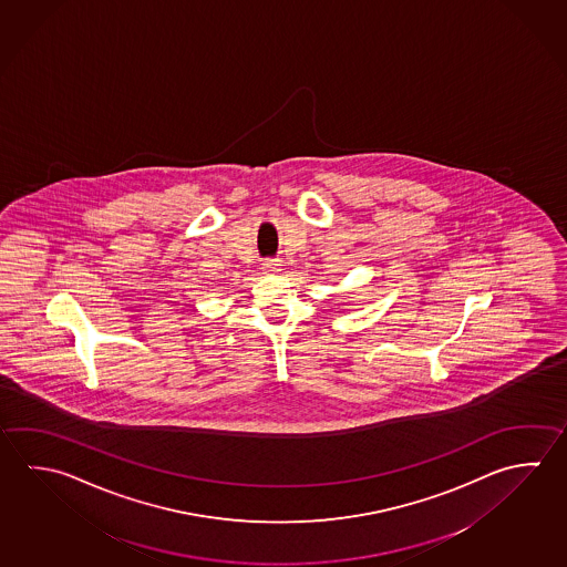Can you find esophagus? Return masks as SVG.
Listing matches in <instances>:
<instances>
[{"mask_svg": "<svg viewBox=\"0 0 567 567\" xmlns=\"http://www.w3.org/2000/svg\"><path fill=\"white\" fill-rule=\"evenodd\" d=\"M279 261H276V259H269V261H264V269L268 271V274H276V271H279Z\"/></svg>", "mask_w": 567, "mask_h": 567, "instance_id": "1", "label": "esophagus"}]
</instances>
